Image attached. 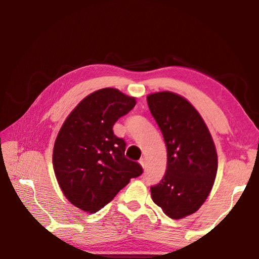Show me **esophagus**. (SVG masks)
Listing matches in <instances>:
<instances>
[{"label": "esophagus", "mask_w": 259, "mask_h": 259, "mask_svg": "<svg viewBox=\"0 0 259 259\" xmlns=\"http://www.w3.org/2000/svg\"><path fill=\"white\" fill-rule=\"evenodd\" d=\"M139 164L143 166V168H145L146 166V161H145V159H144V157H142V159L139 160Z\"/></svg>", "instance_id": "obj_1"}]
</instances>
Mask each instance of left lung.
Returning a JSON list of instances; mask_svg holds the SVG:
<instances>
[{
	"label": "left lung",
	"instance_id": "8db88e82",
	"mask_svg": "<svg viewBox=\"0 0 259 259\" xmlns=\"http://www.w3.org/2000/svg\"><path fill=\"white\" fill-rule=\"evenodd\" d=\"M147 104L163 135L166 170L151 196L172 219L198 211L211 192L218 159L207 124L195 107L181 95L160 91L147 96Z\"/></svg>",
	"mask_w": 259,
	"mask_h": 259
}]
</instances>
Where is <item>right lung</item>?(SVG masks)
Here are the masks:
<instances>
[{
	"label": "right lung",
	"mask_w": 259,
	"mask_h": 259,
	"mask_svg": "<svg viewBox=\"0 0 259 259\" xmlns=\"http://www.w3.org/2000/svg\"><path fill=\"white\" fill-rule=\"evenodd\" d=\"M135 105V97L104 88L82 99L57 135L52 154L57 182L83 211L97 212L143 174L137 162L124 156V140L113 133L114 123Z\"/></svg>",
	"instance_id": "1"
}]
</instances>
